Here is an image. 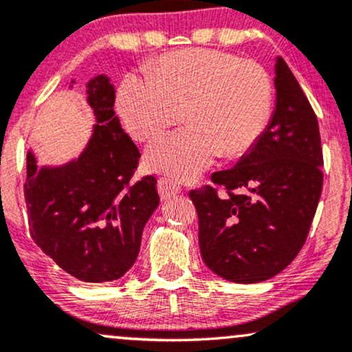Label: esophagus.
I'll return each mask as SVG.
<instances>
[{"mask_svg":"<svg viewBox=\"0 0 352 352\" xmlns=\"http://www.w3.org/2000/svg\"><path fill=\"white\" fill-rule=\"evenodd\" d=\"M181 192V186L170 177H160L158 179V194L162 199H171Z\"/></svg>","mask_w":352,"mask_h":352,"instance_id":"obj_1","label":"esophagus"}]
</instances>
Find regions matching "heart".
Returning <instances> with one entry per match:
<instances>
[{
  "instance_id": "1",
  "label": "heart",
  "mask_w": 352,
  "mask_h": 352,
  "mask_svg": "<svg viewBox=\"0 0 352 352\" xmlns=\"http://www.w3.org/2000/svg\"><path fill=\"white\" fill-rule=\"evenodd\" d=\"M129 74L120 83L117 109L124 128L152 141L186 118L146 152L148 170L194 179L221 153L242 157L266 131L274 105L271 75L258 62L216 50H182Z\"/></svg>"
}]
</instances>
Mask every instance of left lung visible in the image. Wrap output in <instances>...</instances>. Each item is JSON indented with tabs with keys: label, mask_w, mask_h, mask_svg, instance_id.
Masks as SVG:
<instances>
[{
	"label": "left lung",
	"mask_w": 352,
	"mask_h": 352,
	"mask_svg": "<svg viewBox=\"0 0 352 352\" xmlns=\"http://www.w3.org/2000/svg\"><path fill=\"white\" fill-rule=\"evenodd\" d=\"M276 109L266 131L214 186L190 190L201 258L216 276L256 283L282 272L306 242L322 182L317 117L282 57L276 60ZM216 186H224L219 197Z\"/></svg>",
	"instance_id": "8db88e82"
}]
</instances>
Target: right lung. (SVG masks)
Listing matches in <instances>:
<instances>
[{
  "mask_svg": "<svg viewBox=\"0 0 352 352\" xmlns=\"http://www.w3.org/2000/svg\"><path fill=\"white\" fill-rule=\"evenodd\" d=\"M86 96L96 117L88 146L59 166L40 168L28 151L23 192L38 247L72 277L102 283L133 267L160 197L153 176L131 182L141 153L115 115L109 76L89 80Z\"/></svg>",
  "mask_w": 352,
  "mask_h": 352,
  "instance_id": "1",
  "label": "right lung"
}]
</instances>
